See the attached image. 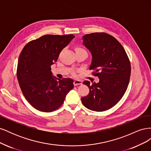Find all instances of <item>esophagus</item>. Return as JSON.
<instances>
[{
	"label": "esophagus",
	"instance_id": "34e87169",
	"mask_svg": "<svg viewBox=\"0 0 151 151\" xmlns=\"http://www.w3.org/2000/svg\"><path fill=\"white\" fill-rule=\"evenodd\" d=\"M82 81H81V80H77V79H75L74 81V85L75 86H78V85H81V84H82Z\"/></svg>",
	"mask_w": 151,
	"mask_h": 151
}]
</instances>
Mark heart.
<instances>
[{
    "mask_svg": "<svg viewBox=\"0 0 151 151\" xmlns=\"http://www.w3.org/2000/svg\"><path fill=\"white\" fill-rule=\"evenodd\" d=\"M76 50H84V49H83V48H77Z\"/></svg>",
    "mask_w": 151,
    "mask_h": 151,
    "instance_id": "b5f03b06",
    "label": "heart"
}]
</instances>
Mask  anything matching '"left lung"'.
Masks as SVG:
<instances>
[{"label":"left lung","mask_w":151,"mask_h":151,"mask_svg":"<svg viewBox=\"0 0 151 151\" xmlns=\"http://www.w3.org/2000/svg\"><path fill=\"white\" fill-rule=\"evenodd\" d=\"M82 40L92 56L89 69L99 79L93 84L84 81L89 93L81 98L82 103L92 111L107 110L120 101L127 89L131 73L129 57L119 42L108 34H88Z\"/></svg>","instance_id":"obj_1"}]
</instances>
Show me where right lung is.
<instances>
[{
  "mask_svg": "<svg viewBox=\"0 0 151 151\" xmlns=\"http://www.w3.org/2000/svg\"><path fill=\"white\" fill-rule=\"evenodd\" d=\"M74 38L73 35H44L27 43L21 52L18 83L27 101L39 111L55 110L74 88L72 79H58L51 71V65Z\"/></svg>",
  "mask_w": 151,
  "mask_h": 151,
  "instance_id": "right-lung-1",
  "label": "right lung"
}]
</instances>
